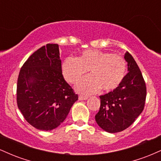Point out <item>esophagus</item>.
Returning a JSON list of instances; mask_svg holds the SVG:
<instances>
[{
  "label": "esophagus",
  "mask_w": 161,
  "mask_h": 161,
  "mask_svg": "<svg viewBox=\"0 0 161 161\" xmlns=\"http://www.w3.org/2000/svg\"><path fill=\"white\" fill-rule=\"evenodd\" d=\"M88 99V97L87 96H79V100H80V101H84V100H87Z\"/></svg>",
  "instance_id": "obj_1"
}]
</instances>
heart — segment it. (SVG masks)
<instances>
[{"mask_svg":"<svg viewBox=\"0 0 161 161\" xmlns=\"http://www.w3.org/2000/svg\"><path fill=\"white\" fill-rule=\"evenodd\" d=\"M88 70L91 75L76 85V90L84 95L96 93L100 89L111 92L124 79L126 63L123 57L97 50H86L77 58L69 57L62 64V73L67 82L75 84Z\"/></svg>","mask_w":161,"mask_h":161,"instance_id":"obj_1","label":"heart"}]
</instances>
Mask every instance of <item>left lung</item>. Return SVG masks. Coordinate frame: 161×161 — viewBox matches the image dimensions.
<instances>
[{
	"mask_svg": "<svg viewBox=\"0 0 161 161\" xmlns=\"http://www.w3.org/2000/svg\"><path fill=\"white\" fill-rule=\"evenodd\" d=\"M129 73L113 92L100 96L101 106L95 121L103 130L115 133L130 126L145 107L146 86L134 58L125 52Z\"/></svg>",
	"mask_w": 161,
	"mask_h": 161,
	"instance_id": "1",
	"label": "left lung"
}]
</instances>
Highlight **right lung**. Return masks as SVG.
<instances>
[{"mask_svg": "<svg viewBox=\"0 0 161 161\" xmlns=\"http://www.w3.org/2000/svg\"><path fill=\"white\" fill-rule=\"evenodd\" d=\"M16 97L25 120L37 129L51 131L65 120L78 95L63 76L57 44L43 46L25 62Z\"/></svg>", "mask_w": 161, "mask_h": 161, "instance_id": "obj_1", "label": "right lung"}]
</instances>
